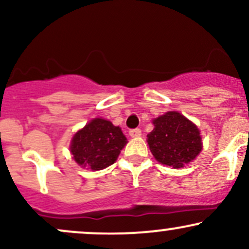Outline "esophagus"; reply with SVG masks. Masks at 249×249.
<instances>
[{
  "label": "esophagus",
  "mask_w": 249,
  "mask_h": 249,
  "mask_svg": "<svg viewBox=\"0 0 249 249\" xmlns=\"http://www.w3.org/2000/svg\"><path fill=\"white\" fill-rule=\"evenodd\" d=\"M128 134H130L132 138H136V137L141 136L142 131H141V128H131V130L128 131Z\"/></svg>",
  "instance_id": "obj_1"
}]
</instances>
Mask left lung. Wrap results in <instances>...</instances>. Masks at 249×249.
Returning a JSON list of instances; mask_svg holds the SVG:
<instances>
[{
    "label": "left lung",
    "instance_id": "left-lung-1",
    "mask_svg": "<svg viewBox=\"0 0 249 249\" xmlns=\"http://www.w3.org/2000/svg\"><path fill=\"white\" fill-rule=\"evenodd\" d=\"M154 128L147 134L153 157L162 165L184 167L202 150L201 136L196 124L177 111L153 119Z\"/></svg>",
    "mask_w": 249,
    "mask_h": 249
}]
</instances>
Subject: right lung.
Wrapping results in <instances>:
<instances>
[{"label":"right lung","mask_w":249,"mask_h":249,"mask_svg":"<svg viewBox=\"0 0 249 249\" xmlns=\"http://www.w3.org/2000/svg\"><path fill=\"white\" fill-rule=\"evenodd\" d=\"M126 142L121 127L107 119L95 118L75 133L70 151L79 166L98 171L112 165Z\"/></svg>","instance_id":"add662e5"}]
</instances>
